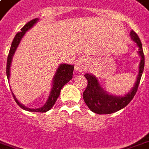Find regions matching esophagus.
Masks as SVG:
<instances>
[{
    "label": "esophagus",
    "instance_id": "obj_1",
    "mask_svg": "<svg viewBox=\"0 0 149 149\" xmlns=\"http://www.w3.org/2000/svg\"><path fill=\"white\" fill-rule=\"evenodd\" d=\"M75 69L77 72H83L86 69V65L83 60H77L75 63Z\"/></svg>",
    "mask_w": 149,
    "mask_h": 149
}]
</instances>
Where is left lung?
Here are the masks:
<instances>
[{"instance_id": "obj_1", "label": "left lung", "mask_w": 149, "mask_h": 149, "mask_svg": "<svg viewBox=\"0 0 149 149\" xmlns=\"http://www.w3.org/2000/svg\"><path fill=\"white\" fill-rule=\"evenodd\" d=\"M130 36L131 39L135 42L137 47H139L138 54L141 56V62L139 65V72L137 75L136 81L133 88L127 94L124 96L108 94L101 88L99 81L95 76L89 73H86L84 75L85 78L88 80V85L83 93L84 100L88 108L95 114H112L124 108L133 100L137 91L145 67V55L142 49L141 42L140 40L138 35L133 31H131Z\"/></svg>"}]
</instances>
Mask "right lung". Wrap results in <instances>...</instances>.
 <instances>
[{"label": "right lung", "instance_id": "obj_1", "mask_svg": "<svg viewBox=\"0 0 149 149\" xmlns=\"http://www.w3.org/2000/svg\"><path fill=\"white\" fill-rule=\"evenodd\" d=\"M38 21V19L35 18L33 19L32 20H31L28 23H27L23 27V28L21 29V31L17 33L16 36H15L14 39H13L12 45H11V48H10L9 54H8V56L7 66H6V74H7L8 80H9L10 77V67H11V64H12V61H13V55H14V54L16 52L19 44L22 38L24 37V35H25V33L27 32L30 28H31ZM73 69H74V65H72L61 64L60 65L58 66V69H57V71L55 72L54 79H53L52 88H51V91H50L49 97H48V100H47L46 103L42 107L36 109L28 108V107H25V106L23 105L22 103L19 102L17 99L16 98V96L13 93L14 100L16 102V103L22 109H24L25 111H32V112H42V113L47 112V111H48L49 110L52 108L53 106L54 105L55 102L57 101L58 96L60 95L61 90L63 88L64 85L66 84L72 78Z\"/></svg>", "mask_w": 149, "mask_h": 149}]
</instances>
